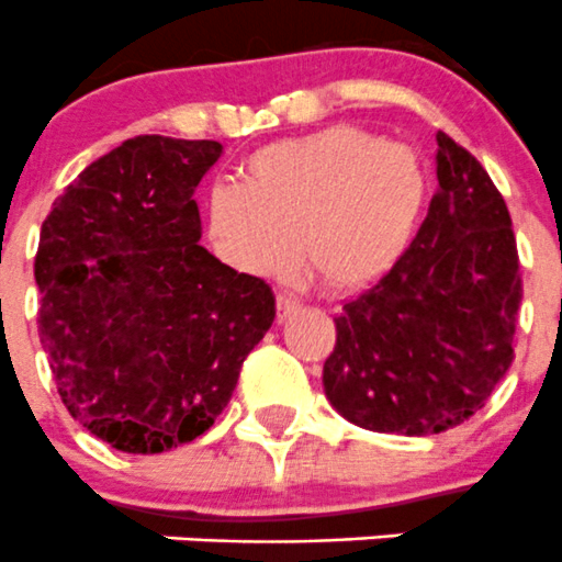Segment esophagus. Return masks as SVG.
Returning <instances> with one entry per match:
<instances>
[{"mask_svg":"<svg viewBox=\"0 0 562 562\" xmlns=\"http://www.w3.org/2000/svg\"><path fill=\"white\" fill-rule=\"evenodd\" d=\"M296 310H299L296 299L288 296V293H280V296H277V321H288Z\"/></svg>","mask_w":562,"mask_h":562,"instance_id":"1","label":"esophagus"}]
</instances>
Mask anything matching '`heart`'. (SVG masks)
<instances>
[{
  "label": "heart",
  "mask_w": 562,
  "mask_h": 562,
  "mask_svg": "<svg viewBox=\"0 0 562 562\" xmlns=\"http://www.w3.org/2000/svg\"><path fill=\"white\" fill-rule=\"evenodd\" d=\"M423 161L357 125L255 150L244 183L205 198V233L236 271L280 277L302 260L329 291H359L395 266L426 205Z\"/></svg>",
  "instance_id": "b5f03b06"
}]
</instances>
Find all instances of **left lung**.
<instances>
[{
  "mask_svg": "<svg viewBox=\"0 0 562 562\" xmlns=\"http://www.w3.org/2000/svg\"><path fill=\"white\" fill-rule=\"evenodd\" d=\"M439 189L390 271L342 304L324 392L359 428L428 437L470 419L514 362L521 271L481 161L437 134Z\"/></svg>",
  "mask_w": 562,
  "mask_h": 562,
  "instance_id": "8db88e82",
  "label": "left lung"
}]
</instances>
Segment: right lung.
<instances>
[{
    "label": "right lung",
    "instance_id": "obj_1",
    "mask_svg": "<svg viewBox=\"0 0 562 562\" xmlns=\"http://www.w3.org/2000/svg\"><path fill=\"white\" fill-rule=\"evenodd\" d=\"M214 139L145 134L92 161L41 227L37 331L70 417L123 453H165L214 426L274 293L200 244L194 189Z\"/></svg>",
    "mask_w": 562,
    "mask_h": 562
}]
</instances>
